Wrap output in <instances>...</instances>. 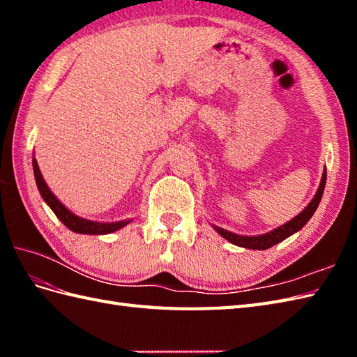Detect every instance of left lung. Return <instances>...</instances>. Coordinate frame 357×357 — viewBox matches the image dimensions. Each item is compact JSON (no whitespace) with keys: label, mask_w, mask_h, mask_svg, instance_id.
Wrapping results in <instances>:
<instances>
[{"label":"left lung","mask_w":357,"mask_h":357,"mask_svg":"<svg viewBox=\"0 0 357 357\" xmlns=\"http://www.w3.org/2000/svg\"><path fill=\"white\" fill-rule=\"evenodd\" d=\"M325 183H327V170H324L319 188H317L316 195L313 196V199L310 201L308 206L302 210L298 216H294L284 225H279L278 229L271 230L268 233L257 234V236H242V234H236V233H231L229 230H224L218 225H213V229L219 234H221L224 239H227L229 242H231V244L238 245V247H244V248H250V250H267L273 245L279 244V242H282L288 236H291V234H294L296 231H299L302 227H304L310 221V218L314 215V211L322 199Z\"/></svg>","instance_id":"obj_1"}]
</instances>
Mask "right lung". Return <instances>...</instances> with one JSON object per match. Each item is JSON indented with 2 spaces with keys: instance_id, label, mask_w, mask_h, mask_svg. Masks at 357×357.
I'll return each instance as SVG.
<instances>
[{
  "instance_id": "add662e5",
  "label": "right lung",
  "mask_w": 357,
  "mask_h": 357,
  "mask_svg": "<svg viewBox=\"0 0 357 357\" xmlns=\"http://www.w3.org/2000/svg\"><path fill=\"white\" fill-rule=\"evenodd\" d=\"M32 165H33V173H35L38 190H40L43 199L52 208L53 213L56 215L59 221H61L69 230H72L75 233H81V234H109V233L123 229V227H126L127 224H130L132 219H124V221H116V222H98V221H90V219L81 218V216H77L75 213H72V211L67 208L55 195L52 193L49 185L45 184V181L43 178L40 167H38L35 156L32 159Z\"/></svg>"
}]
</instances>
